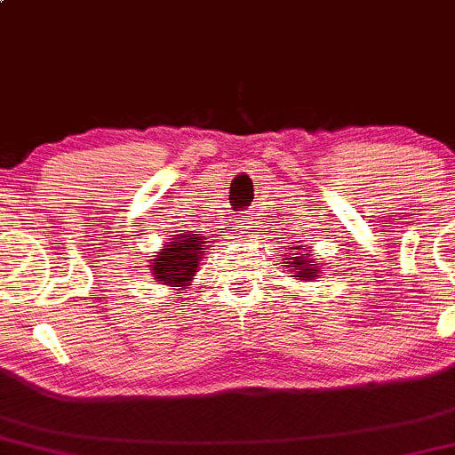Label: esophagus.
Segmentation results:
<instances>
[{
    "label": "esophagus",
    "instance_id": "34e87169",
    "mask_svg": "<svg viewBox=\"0 0 455 455\" xmlns=\"http://www.w3.org/2000/svg\"><path fill=\"white\" fill-rule=\"evenodd\" d=\"M239 231L245 233V231H254V224H257V220H254V216H250V213H243L242 218H239Z\"/></svg>",
    "mask_w": 455,
    "mask_h": 455
}]
</instances>
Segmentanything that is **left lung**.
<instances>
[{
  "label": "left lung",
  "mask_w": 455,
  "mask_h": 455,
  "mask_svg": "<svg viewBox=\"0 0 455 455\" xmlns=\"http://www.w3.org/2000/svg\"><path fill=\"white\" fill-rule=\"evenodd\" d=\"M284 252V267L291 271V278L295 280H315L321 274V263L316 259H312V245L307 248L306 243L293 242L286 245Z\"/></svg>",
  "instance_id": "left-lung-1"
}]
</instances>
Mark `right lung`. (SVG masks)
<instances>
[{
  "instance_id": "add662e5",
  "label": "right lung",
  "mask_w": 455,
  "mask_h": 455,
  "mask_svg": "<svg viewBox=\"0 0 455 455\" xmlns=\"http://www.w3.org/2000/svg\"><path fill=\"white\" fill-rule=\"evenodd\" d=\"M210 235L198 231L177 233L164 243L162 252L156 254L154 263L149 265L154 280L166 286H190L192 275L196 274L198 263H201L205 252L210 250Z\"/></svg>"
}]
</instances>
